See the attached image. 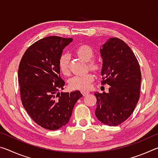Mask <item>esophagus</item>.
I'll return each mask as SVG.
<instances>
[{
  "mask_svg": "<svg viewBox=\"0 0 158 158\" xmlns=\"http://www.w3.org/2000/svg\"><path fill=\"white\" fill-rule=\"evenodd\" d=\"M81 93H82V95H84V96H85L86 95H88V94H89V91H85V90H81Z\"/></svg>",
  "mask_w": 158,
  "mask_h": 158,
  "instance_id": "1",
  "label": "esophagus"
}]
</instances>
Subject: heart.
<instances>
[{"instance_id": "obj_1", "label": "heart", "mask_w": 158, "mask_h": 158, "mask_svg": "<svg viewBox=\"0 0 158 158\" xmlns=\"http://www.w3.org/2000/svg\"><path fill=\"white\" fill-rule=\"evenodd\" d=\"M76 53L81 59L89 61V67L94 71H98L100 68V65L96 60H91L94 56V51L89 45H80L76 49ZM58 68L61 73L64 75H68L69 69V56L67 54H63L58 60ZM94 77L92 73H86L82 75H76L69 79L68 81L69 86L73 90H85L89 89L91 86V83Z\"/></svg>"}]
</instances>
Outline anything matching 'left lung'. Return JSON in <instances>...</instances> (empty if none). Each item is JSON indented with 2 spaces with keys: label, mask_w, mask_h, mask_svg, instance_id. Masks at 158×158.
<instances>
[{
  "label": "left lung",
  "mask_w": 158,
  "mask_h": 158,
  "mask_svg": "<svg viewBox=\"0 0 158 158\" xmlns=\"http://www.w3.org/2000/svg\"><path fill=\"white\" fill-rule=\"evenodd\" d=\"M102 58V85L109 92L95 93V116L109 126L121 124L133 113L140 96L141 74L135 53L122 40L112 37L100 49Z\"/></svg>",
  "instance_id": "obj_1"
}]
</instances>
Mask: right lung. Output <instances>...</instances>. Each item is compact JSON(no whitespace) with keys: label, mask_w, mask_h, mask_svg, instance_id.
Wrapping results in <instances>:
<instances>
[{"label":"right lung","mask_w":158,"mask_h":158,"mask_svg":"<svg viewBox=\"0 0 158 158\" xmlns=\"http://www.w3.org/2000/svg\"><path fill=\"white\" fill-rule=\"evenodd\" d=\"M72 38L49 36L29 47L18 69L21 102L35 123L47 130H56L69 122L74 106L82 97L79 90L58 93L64 89L58 60Z\"/></svg>","instance_id":"right-lung-1"}]
</instances>
